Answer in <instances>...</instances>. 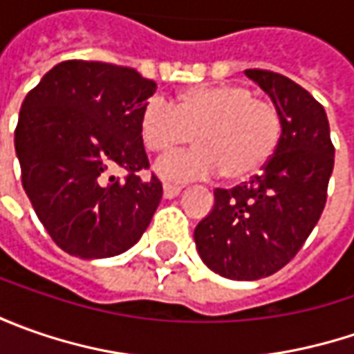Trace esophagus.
<instances>
[{
  "label": "esophagus",
  "instance_id": "1",
  "mask_svg": "<svg viewBox=\"0 0 354 354\" xmlns=\"http://www.w3.org/2000/svg\"><path fill=\"white\" fill-rule=\"evenodd\" d=\"M179 193H181V187H179V185H163V197L165 198H175Z\"/></svg>",
  "mask_w": 354,
  "mask_h": 354
}]
</instances>
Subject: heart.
<instances>
[{"label": "heart", "instance_id": "obj_1", "mask_svg": "<svg viewBox=\"0 0 354 354\" xmlns=\"http://www.w3.org/2000/svg\"><path fill=\"white\" fill-rule=\"evenodd\" d=\"M140 133L151 153L181 147L191 138L197 142L157 161V175L167 181L207 179L221 171L240 181L260 173L276 156L283 120L276 104L256 98L248 86L216 84L187 90L177 106L151 96L142 108Z\"/></svg>", "mask_w": 354, "mask_h": 354}]
</instances>
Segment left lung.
Here are the masks:
<instances>
[{
  "mask_svg": "<svg viewBox=\"0 0 354 354\" xmlns=\"http://www.w3.org/2000/svg\"><path fill=\"white\" fill-rule=\"evenodd\" d=\"M276 104L283 133L276 156L250 183L216 189L195 228L198 256L214 274L238 281L268 278L292 260L327 201L335 147L327 114L288 76L244 71Z\"/></svg>",
  "mask_w": 354,
  "mask_h": 354,
  "instance_id": "8db88e82",
  "label": "left lung"
}]
</instances>
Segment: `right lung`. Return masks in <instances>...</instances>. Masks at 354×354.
Segmentation results:
<instances>
[{
  "mask_svg": "<svg viewBox=\"0 0 354 354\" xmlns=\"http://www.w3.org/2000/svg\"><path fill=\"white\" fill-rule=\"evenodd\" d=\"M157 84L138 71L98 61L53 66L21 104L15 153L21 181L50 238L82 260L129 250L151 223L163 189L140 133ZM124 167L122 182L107 171Z\"/></svg>",
  "mask_w": 354,
  "mask_h": 354,
  "instance_id": "add662e5",
  "label": "right lung"
}]
</instances>
